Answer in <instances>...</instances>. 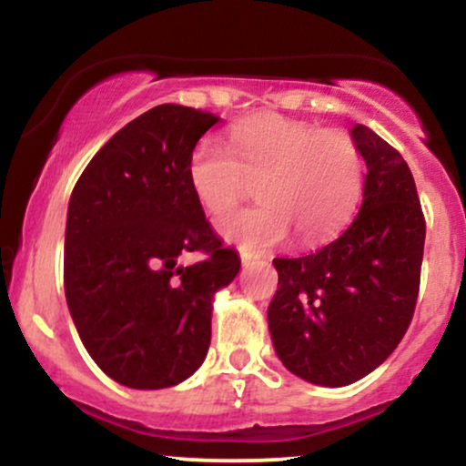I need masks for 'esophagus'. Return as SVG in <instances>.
<instances>
[{"mask_svg":"<svg viewBox=\"0 0 466 466\" xmlns=\"http://www.w3.org/2000/svg\"><path fill=\"white\" fill-rule=\"evenodd\" d=\"M240 260H243V267H249V265H254L256 260H258V256L249 254V251H240Z\"/></svg>","mask_w":466,"mask_h":466,"instance_id":"obj_1","label":"esophagus"}]
</instances>
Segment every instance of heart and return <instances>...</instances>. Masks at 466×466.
I'll use <instances>...</instances> for the list:
<instances>
[{
    "label": "heart",
    "instance_id": "obj_1",
    "mask_svg": "<svg viewBox=\"0 0 466 466\" xmlns=\"http://www.w3.org/2000/svg\"><path fill=\"white\" fill-rule=\"evenodd\" d=\"M232 147L201 137L190 153L188 181L212 217L237 208L258 184L260 206L218 221V232L245 249L274 245L291 229L304 245L324 240L361 199L363 159L349 133L263 116L232 131Z\"/></svg>",
    "mask_w": 466,
    "mask_h": 466
}]
</instances>
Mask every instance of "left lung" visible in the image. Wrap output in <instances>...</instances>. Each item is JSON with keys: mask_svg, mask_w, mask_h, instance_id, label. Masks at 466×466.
<instances>
[{"mask_svg": "<svg viewBox=\"0 0 466 466\" xmlns=\"http://www.w3.org/2000/svg\"><path fill=\"white\" fill-rule=\"evenodd\" d=\"M363 201L349 229L315 254L274 258L267 319L287 370L315 386L360 381L392 355L414 315L425 217L408 162L363 125Z\"/></svg>", "mask_w": 466, "mask_h": 466, "instance_id": "1", "label": "left lung"}]
</instances>
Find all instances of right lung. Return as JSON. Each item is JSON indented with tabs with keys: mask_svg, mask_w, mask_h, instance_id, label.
Returning a JSON list of instances; mask_svg holds the SVG:
<instances>
[{
	"mask_svg": "<svg viewBox=\"0 0 466 466\" xmlns=\"http://www.w3.org/2000/svg\"><path fill=\"white\" fill-rule=\"evenodd\" d=\"M217 122L192 106H153L94 155L69 197V313L100 370L127 388L177 386L201 366L212 298L240 269L188 181L192 148ZM186 250L207 258L181 268Z\"/></svg>",
	"mask_w": 466,
	"mask_h": 466,
	"instance_id": "add662e5",
	"label": "right lung"
}]
</instances>
